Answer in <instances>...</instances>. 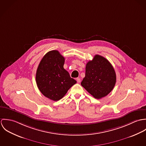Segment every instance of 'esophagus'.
I'll return each mask as SVG.
<instances>
[{"label": "esophagus", "mask_w": 146, "mask_h": 146, "mask_svg": "<svg viewBox=\"0 0 146 146\" xmlns=\"http://www.w3.org/2000/svg\"><path fill=\"white\" fill-rule=\"evenodd\" d=\"M76 80H77V82H78V83H80L81 80H80V78H77V79H76Z\"/></svg>", "instance_id": "obj_1"}]
</instances>
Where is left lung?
I'll list each match as a JSON object with an SVG mask.
<instances>
[{"instance_id": "left-lung-1", "label": "left lung", "mask_w": 146, "mask_h": 146, "mask_svg": "<svg viewBox=\"0 0 146 146\" xmlns=\"http://www.w3.org/2000/svg\"><path fill=\"white\" fill-rule=\"evenodd\" d=\"M116 81V73L111 63L97 54L86 63L81 85L95 98L100 99L112 91Z\"/></svg>"}]
</instances>
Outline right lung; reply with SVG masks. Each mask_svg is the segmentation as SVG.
I'll list each match as a JSON object with an SVG mask.
<instances>
[{
  "instance_id": "obj_1",
  "label": "right lung",
  "mask_w": 146,
  "mask_h": 146,
  "mask_svg": "<svg viewBox=\"0 0 146 146\" xmlns=\"http://www.w3.org/2000/svg\"><path fill=\"white\" fill-rule=\"evenodd\" d=\"M64 58L58 50L46 53L39 63L36 82L42 94L54 101L61 100L76 81L63 68Z\"/></svg>"
}]
</instances>
